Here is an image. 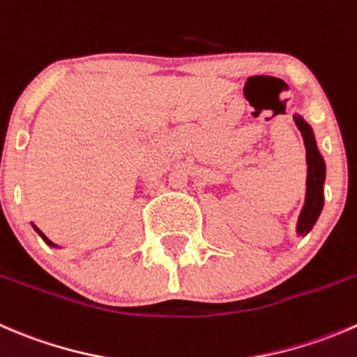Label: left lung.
Masks as SVG:
<instances>
[{
    "instance_id": "obj_1",
    "label": "left lung",
    "mask_w": 357,
    "mask_h": 357,
    "mask_svg": "<svg viewBox=\"0 0 357 357\" xmlns=\"http://www.w3.org/2000/svg\"><path fill=\"white\" fill-rule=\"evenodd\" d=\"M295 123L296 127H298L300 132H302L307 153V195L305 206H303L302 214H300L298 220V234L307 235L312 230L317 218H319L321 211H323V185L326 167H324V160L321 158L319 151H317L316 139H314L312 129H310L309 123L298 115H295Z\"/></svg>"
}]
</instances>
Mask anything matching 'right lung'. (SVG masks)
<instances>
[{
    "label": "right lung",
    "instance_id": "right-lung-1",
    "mask_svg": "<svg viewBox=\"0 0 357 357\" xmlns=\"http://www.w3.org/2000/svg\"><path fill=\"white\" fill-rule=\"evenodd\" d=\"M34 228H36V227H34ZM36 231H38V234H40V235H41V238H43V241H45V242H47V244L54 245V244H52V242H50V241H48V238H47V237H45V235H43V234H41V231H40V230H38V228H36Z\"/></svg>",
    "mask_w": 357,
    "mask_h": 357
}]
</instances>
